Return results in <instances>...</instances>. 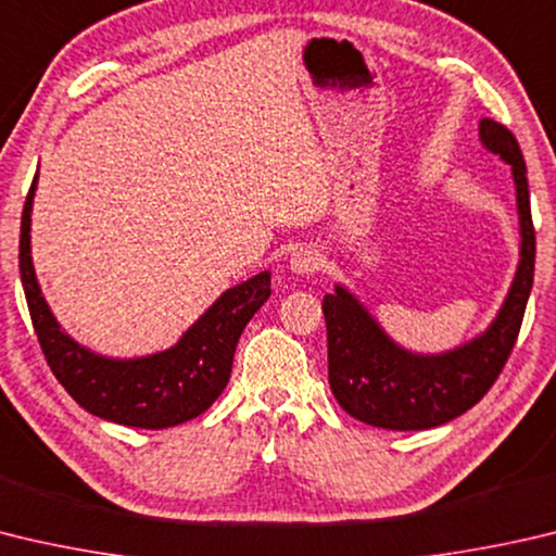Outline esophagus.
Masks as SVG:
<instances>
[{"label": "esophagus", "instance_id": "1", "mask_svg": "<svg viewBox=\"0 0 556 556\" xmlns=\"http://www.w3.org/2000/svg\"><path fill=\"white\" fill-rule=\"evenodd\" d=\"M320 265L323 255L316 248H299L289 260V267L291 271H296V275H313V271L320 269Z\"/></svg>", "mask_w": 556, "mask_h": 556}]
</instances>
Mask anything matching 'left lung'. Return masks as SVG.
Returning <instances> with one entry per match:
<instances>
[{
	"label": "left lung",
	"instance_id": "obj_1",
	"mask_svg": "<svg viewBox=\"0 0 556 556\" xmlns=\"http://www.w3.org/2000/svg\"><path fill=\"white\" fill-rule=\"evenodd\" d=\"M479 138L483 148L513 167L520 216L516 279L486 332L442 355H413L381 330L345 287L338 285L336 294L323 299L330 389L342 410L367 426L428 430L462 416L486 396L518 340L534 277L528 169L516 136L498 121L481 118Z\"/></svg>",
	"mask_w": 556,
	"mask_h": 556
}]
</instances>
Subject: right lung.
<instances>
[{
  "label": "right lung",
  "mask_w": 556,
  "mask_h": 556,
  "mask_svg": "<svg viewBox=\"0 0 556 556\" xmlns=\"http://www.w3.org/2000/svg\"><path fill=\"white\" fill-rule=\"evenodd\" d=\"M38 173L28 189L18 269L34 330L55 379L79 406L128 428L163 430L204 413L226 389L236 345L250 318L269 299V271L224 291L175 348L138 359H111L79 345L50 313L31 262V206Z\"/></svg>",
  "instance_id": "1"
}]
</instances>
